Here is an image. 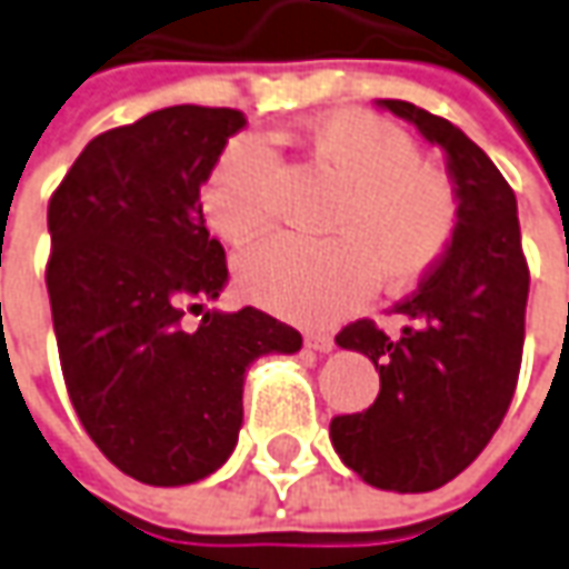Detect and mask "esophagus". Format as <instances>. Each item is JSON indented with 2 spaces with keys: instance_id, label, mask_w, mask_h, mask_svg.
<instances>
[{
  "instance_id": "1",
  "label": "esophagus",
  "mask_w": 569,
  "mask_h": 569,
  "mask_svg": "<svg viewBox=\"0 0 569 569\" xmlns=\"http://www.w3.org/2000/svg\"><path fill=\"white\" fill-rule=\"evenodd\" d=\"M305 342L317 351H333L336 346L333 333H323V330H308V333H305Z\"/></svg>"
}]
</instances>
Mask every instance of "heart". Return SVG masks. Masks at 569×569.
Listing matches in <instances>:
<instances>
[{"instance_id":"b5f03b06","label":"heart","mask_w":569,"mask_h":569,"mask_svg":"<svg viewBox=\"0 0 569 569\" xmlns=\"http://www.w3.org/2000/svg\"><path fill=\"white\" fill-rule=\"evenodd\" d=\"M317 168L342 183L330 211V239L270 236L239 254L236 280L246 299L273 315L320 323L382 289L420 283L446 258L461 199L451 177L420 161L398 123L367 111H333L301 127ZM280 158L264 137L242 133L220 149L204 177L208 223L230 242L264 233L277 208Z\"/></svg>"}]
</instances>
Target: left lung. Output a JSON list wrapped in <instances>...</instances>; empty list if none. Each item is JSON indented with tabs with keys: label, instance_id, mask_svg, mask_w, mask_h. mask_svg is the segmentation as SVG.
Returning a JSON list of instances; mask_svg holds the SVG:
<instances>
[{
	"label": "left lung",
	"instance_id": "1",
	"mask_svg": "<svg viewBox=\"0 0 569 569\" xmlns=\"http://www.w3.org/2000/svg\"><path fill=\"white\" fill-rule=\"evenodd\" d=\"M382 108L439 142L461 199V223L439 268L396 305L398 336L373 320L342 327L336 342L380 370V396L361 415L330 420L339 458L389 492H432L477 461L511 408L523 336L529 264L517 196L492 158L446 118L401 99Z\"/></svg>",
	"mask_w": 569,
	"mask_h": 569
}]
</instances>
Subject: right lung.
I'll return each mask as SVG.
<instances>
[{
	"label": "right lung",
	"instance_id": "right-lung-1",
	"mask_svg": "<svg viewBox=\"0 0 569 569\" xmlns=\"http://www.w3.org/2000/svg\"><path fill=\"white\" fill-rule=\"evenodd\" d=\"M246 114L173 106L92 139L49 199L46 289L83 430L121 473L187 486L230 458L246 367L301 349L258 308L204 311L227 283L199 189Z\"/></svg>",
	"mask_w": 569,
	"mask_h": 569
}]
</instances>
